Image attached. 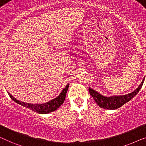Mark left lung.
Segmentation results:
<instances>
[{"label":"left lung","mask_w":146,"mask_h":146,"mask_svg":"<svg viewBox=\"0 0 146 146\" xmlns=\"http://www.w3.org/2000/svg\"><path fill=\"white\" fill-rule=\"evenodd\" d=\"M144 79L143 80L142 82L139 87L135 90L132 93L129 94L124 95V96H111V97H106L100 94L98 92L95 91L94 90L89 88L90 94L93 98L94 99L100 108H103L104 109H109V110H115L117 109L121 106H122L123 104L127 103L130 100L133 98L135 96H136L139 91L142 87Z\"/></svg>","instance_id":"left-lung-1"}]
</instances>
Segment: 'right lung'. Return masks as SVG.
<instances>
[{
  "instance_id": "add662e5",
  "label": "right lung",
  "mask_w": 146,
  "mask_h": 146,
  "mask_svg": "<svg viewBox=\"0 0 146 146\" xmlns=\"http://www.w3.org/2000/svg\"><path fill=\"white\" fill-rule=\"evenodd\" d=\"M68 87L69 84L66 86V87L63 89V90L62 91V92L56 98L54 99H53L52 100L44 104H33L23 102L18 100L16 99L15 98H14L9 92H8V94H9V96L11 98V99L15 101V102L27 108L31 109V110L36 111V112L38 113H41V114H43L44 113H44H48L56 110L62 104L64 101L65 100L66 95Z\"/></svg>"
}]
</instances>
